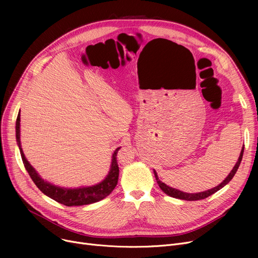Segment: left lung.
Here are the masks:
<instances>
[{
	"mask_svg": "<svg viewBox=\"0 0 258 258\" xmlns=\"http://www.w3.org/2000/svg\"><path fill=\"white\" fill-rule=\"evenodd\" d=\"M242 155H243V147L241 148V152H240V155H239V158H238V161L236 162L235 166L233 167V169L231 170V172H230L228 174V177L219 185L216 186L212 189H209V190H206V191H203V192H198V194H187V192H183L181 190H179V189H175V188H172V187H169L167 186L166 184H164L162 181L159 180L158 178V174L156 172V170H154V173H155V178L157 180V183L159 185V187L162 189V191H163L164 194L168 195L169 197H172V198H175V199H180V200H185V201H198V200H203V199H206L208 198L209 196L215 194L216 191H219L220 189H222L225 185H227L230 181L232 180V178L234 177V174L236 173L238 167H239V164L241 162V159H242Z\"/></svg>",
	"mask_w": 258,
	"mask_h": 258,
	"instance_id": "obj_1",
	"label": "left lung"
}]
</instances>
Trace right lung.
<instances>
[{
  "mask_svg": "<svg viewBox=\"0 0 258 258\" xmlns=\"http://www.w3.org/2000/svg\"><path fill=\"white\" fill-rule=\"evenodd\" d=\"M20 113L17 118L16 123V135H17V142L20 148L21 156L24 166L26 170L28 171L30 178L34 182V184L37 186V188L47 197L51 198L52 200L56 201L60 204L64 206H81V205H89L101 201L102 199L106 198L110 195L114 188L116 187L118 183V175H119V167L117 163V153L120 150V147L116 148V151L113 154L112 158V164L110 172L105 177V179L100 182L99 184H96L94 186L89 187H80V188H61L54 186L46 181H44L39 177L38 173L35 171V169L31 166L27 159L25 158V155L22 151L21 147V140H20Z\"/></svg>",
  "mask_w": 258,
  "mask_h": 258,
  "instance_id": "1",
  "label": "right lung"
}]
</instances>
